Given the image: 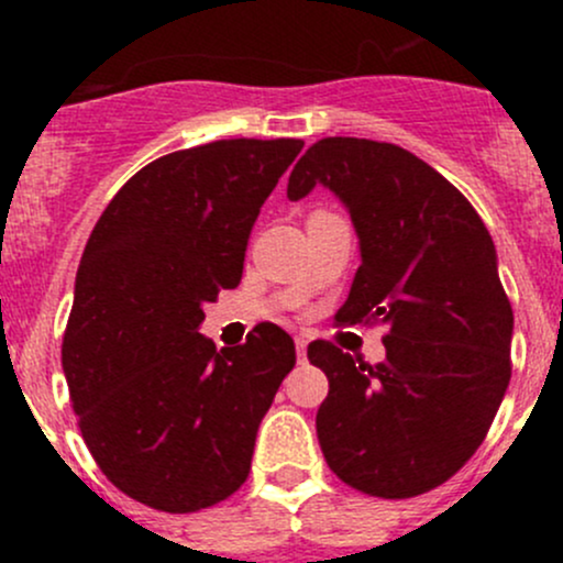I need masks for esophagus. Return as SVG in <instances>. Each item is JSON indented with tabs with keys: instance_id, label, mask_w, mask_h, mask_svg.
<instances>
[{
	"instance_id": "1",
	"label": "esophagus",
	"mask_w": 563,
	"mask_h": 563,
	"mask_svg": "<svg viewBox=\"0 0 563 563\" xmlns=\"http://www.w3.org/2000/svg\"><path fill=\"white\" fill-rule=\"evenodd\" d=\"M297 356H299V362L308 360V338H305V334H299L297 338Z\"/></svg>"
}]
</instances>
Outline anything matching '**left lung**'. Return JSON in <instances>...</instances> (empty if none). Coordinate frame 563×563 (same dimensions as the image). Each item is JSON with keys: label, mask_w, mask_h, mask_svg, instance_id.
<instances>
[{"label": "left lung", "mask_w": 563, "mask_h": 563, "mask_svg": "<svg viewBox=\"0 0 563 563\" xmlns=\"http://www.w3.org/2000/svg\"><path fill=\"white\" fill-rule=\"evenodd\" d=\"M345 203L362 264L338 323H387V360L329 340L308 360L329 378L316 413L329 468L354 490L411 498L444 485L479 450L512 376V305L496 245L468 198L408 150L321 139L288 176Z\"/></svg>", "instance_id": "left-lung-1"}]
</instances>
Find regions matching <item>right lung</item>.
<instances>
[{
	"instance_id": "1",
	"label": "right lung",
	"mask_w": 563,
	"mask_h": 563,
	"mask_svg": "<svg viewBox=\"0 0 563 563\" xmlns=\"http://www.w3.org/2000/svg\"><path fill=\"white\" fill-rule=\"evenodd\" d=\"M302 146L229 139L157 157L84 247L62 367L95 463L146 507L198 512L247 479L297 349L277 323L220 351L198 327L203 302L240 286L255 218Z\"/></svg>"
}]
</instances>
